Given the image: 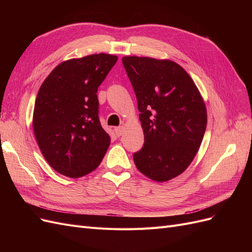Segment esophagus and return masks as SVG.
Returning a JSON list of instances; mask_svg holds the SVG:
<instances>
[{
	"label": "esophagus",
	"mask_w": 252,
	"mask_h": 252,
	"mask_svg": "<svg viewBox=\"0 0 252 252\" xmlns=\"http://www.w3.org/2000/svg\"><path fill=\"white\" fill-rule=\"evenodd\" d=\"M123 131H124V127L123 126H120V127L114 128V132H116V134L118 136H121L122 134H123Z\"/></svg>",
	"instance_id": "34e87169"
}]
</instances>
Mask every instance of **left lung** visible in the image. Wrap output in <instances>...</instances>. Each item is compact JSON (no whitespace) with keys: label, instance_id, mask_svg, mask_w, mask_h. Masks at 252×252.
Wrapping results in <instances>:
<instances>
[{"label":"left lung","instance_id":"8db88e82","mask_svg":"<svg viewBox=\"0 0 252 252\" xmlns=\"http://www.w3.org/2000/svg\"><path fill=\"white\" fill-rule=\"evenodd\" d=\"M122 62L144 132L134 164L149 179L167 182L184 172L199 151L207 126L205 102L193 80L173 61L133 56Z\"/></svg>","mask_w":252,"mask_h":252}]
</instances>
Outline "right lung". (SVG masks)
Here are the masks:
<instances>
[{
	"mask_svg": "<svg viewBox=\"0 0 252 252\" xmlns=\"http://www.w3.org/2000/svg\"><path fill=\"white\" fill-rule=\"evenodd\" d=\"M117 61L106 53L64 61L37 93L32 117L36 143L47 163L68 178L94 171L109 147L96 93Z\"/></svg>",
	"mask_w": 252,
	"mask_h": 252,
	"instance_id": "right-lung-1",
	"label": "right lung"
}]
</instances>
